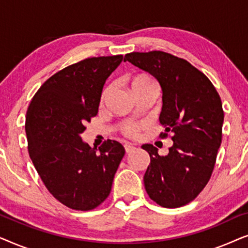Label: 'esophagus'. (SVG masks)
I'll list each match as a JSON object with an SVG mask.
<instances>
[{
  "mask_svg": "<svg viewBox=\"0 0 248 248\" xmlns=\"http://www.w3.org/2000/svg\"><path fill=\"white\" fill-rule=\"evenodd\" d=\"M124 149H125V152H126V154H128V152L133 151L135 148L132 144H124Z\"/></svg>",
  "mask_w": 248,
  "mask_h": 248,
  "instance_id": "1",
  "label": "esophagus"
}]
</instances>
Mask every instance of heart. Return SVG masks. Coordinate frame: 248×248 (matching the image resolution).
Here are the masks:
<instances>
[{
  "instance_id": "obj_1",
  "label": "heart",
  "mask_w": 248,
  "mask_h": 248,
  "mask_svg": "<svg viewBox=\"0 0 248 248\" xmlns=\"http://www.w3.org/2000/svg\"><path fill=\"white\" fill-rule=\"evenodd\" d=\"M148 88H157V84L154 80L151 79L150 77L144 76H138L133 78V80L131 81V89L133 93H137V91L143 90V89H148ZM110 88L108 87L103 91V94H101V101H104L106 99L108 93H109ZM142 127V125H132V124H126L123 128L124 133L128 135V137H135L138 134V132L140 128Z\"/></svg>"
}]
</instances>
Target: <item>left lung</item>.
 Returning a JSON list of instances; mask_svg holds the SVG:
<instances>
[{"instance_id": "obj_1", "label": "left lung", "mask_w": 248, "mask_h": 248, "mask_svg": "<svg viewBox=\"0 0 248 248\" xmlns=\"http://www.w3.org/2000/svg\"><path fill=\"white\" fill-rule=\"evenodd\" d=\"M150 73L160 84L161 137L171 133L167 155L143 144L150 155L144 187L151 200L165 208L193 201L208 184L221 144L223 110L219 93L208 78L187 61L154 50L126 54L124 62Z\"/></svg>"}]
</instances>
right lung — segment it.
<instances>
[{
	"instance_id": "1",
	"label": "right lung",
	"mask_w": 248,
	"mask_h": 248,
	"mask_svg": "<svg viewBox=\"0 0 248 248\" xmlns=\"http://www.w3.org/2000/svg\"><path fill=\"white\" fill-rule=\"evenodd\" d=\"M122 61V55L91 57L61 70L39 88L27 110L32 164L50 194L73 210H93L107 199L124 157L120 142L107 140L97 150L81 138Z\"/></svg>"
}]
</instances>
